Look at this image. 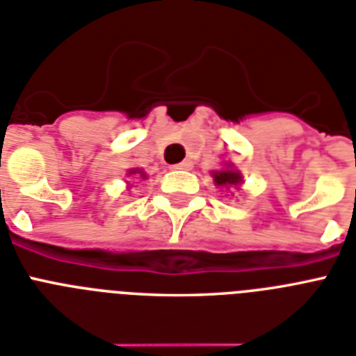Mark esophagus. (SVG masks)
<instances>
[{"mask_svg":"<svg viewBox=\"0 0 356 356\" xmlns=\"http://www.w3.org/2000/svg\"><path fill=\"white\" fill-rule=\"evenodd\" d=\"M192 161H183V163H179L173 166V170H192Z\"/></svg>","mask_w":356,"mask_h":356,"instance_id":"1","label":"esophagus"}]
</instances>
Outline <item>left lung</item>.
I'll list each match as a JSON object with an SVG mask.
<instances>
[{
	"mask_svg": "<svg viewBox=\"0 0 356 356\" xmlns=\"http://www.w3.org/2000/svg\"><path fill=\"white\" fill-rule=\"evenodd\" d=\"M212 179L216 186L225 188V190H230V188L239 190L243 184V175L232 163H225L223 168L212 172Z\"/></svg>",
	"mask_w": 356,
	"mask_h": 356,
	"instance_id": "1",
	"label": "left lung"
}]
</instances>
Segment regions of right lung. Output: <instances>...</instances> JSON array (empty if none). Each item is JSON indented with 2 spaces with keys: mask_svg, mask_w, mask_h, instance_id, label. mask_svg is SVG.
I'll return each instance as SVG.
<instances>
[{
  "mask_svg": "<svg viewBox=\"0 0 356 356\" xmlns=\"http://www.w3.org/2000/svg\"><path fill=\"white\" fill-rule=\"evenodd\" d=\"M126 177L128 179H148V173L144 172L143 168H129L126 172ZM126 188H131V181H126Z\"/></svg>",
  "mask_w": 356,
  "mask_h": 356,
  "instance_id": "right-lung-1",
  "label": "right lung"
}]
</instances>
